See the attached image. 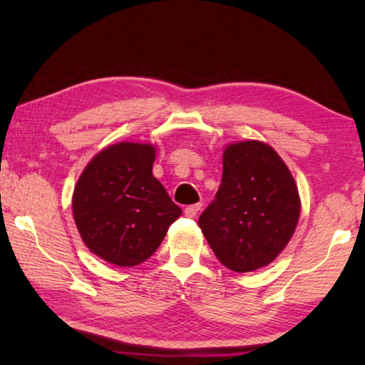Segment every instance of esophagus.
Segmentation results:
<instances>
[{
  "label": "esophagus",
  "mask_w": 365,
  "mask_h": 365,
  "mask_svg": "<svg viewBox=\"0 0 365 365\" xmlns=\"http://www.w3.org/2000/svg\"><path fill=\"white\" fill-rule=\"evenodd\" d=\"M200 209H201L200 202H196V205H191V206H187V207H185V215H187V217H195V215L197 214V211H200Z\"/></svg>",
  "instance_id": "esophagus-1"
}]
</instances>
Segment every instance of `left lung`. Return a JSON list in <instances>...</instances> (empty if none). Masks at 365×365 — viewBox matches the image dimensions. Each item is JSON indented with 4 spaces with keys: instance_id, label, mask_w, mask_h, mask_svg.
Instances as JSON below:
<instances>
[{
    "instance_id": "1",
    "label": "left lung",
    "mask_w": 365,
    "mask_h": 365,
    "mask_svg": "<svg viewBox=\"0 0 365 365\" xmlns=\"http://www.w3.org/2000/svg\"><path fill=\"white\" fill-rule=\"evenodd\" d=\"M222 160L220 187L197 224L227 269L243 274L265 267L298 225V187L282 158L262 141L228 145Z\"/></svg>"
}]
</instances>
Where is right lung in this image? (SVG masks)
Returning a JSON list of instances; mask_svg holds the SVG:
<instances>
[{"label":"right lung","instance_id":"right-lung-1","mask_svg":"<svg viewBox=\"0 0 365 365\" xmlns=\"http://www.w3.org/2000/svg\"><path fill=\"white\" fill-rule=\"evenodd\" d=\"M156 148L122 143L104 148L80 175L73 220L93 255L133 267L154 255L182 209L153 175Z\"/></svg>","mask_w":365,"mask_h":365}]
</instances>
